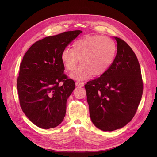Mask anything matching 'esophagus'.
<instances>
[{
	"mask_svg": "<svg viewBox=\"0 0 157 157\" xmlns=\"http://www.w3.org/2000/svg\"><path fill=\"white\" fill-rule=\"evenodd\" d=\"M84 85V82H76V86H78V87H83Z\"/></svg>",
	"mask_w": 157,
	"mask_h": 157,
	"instance_id": "34e87169",
	"label": "esophagus"
}]
</instances>
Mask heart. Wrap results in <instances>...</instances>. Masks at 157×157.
Instances as JSON below:
<instances>
[{
	"label": "heart",
	"instance_id": "b5f03b06",
	"mask_svg": "<svg viewBox=\"0 0 157 157\" xmlns=\"http://www.w3.org/2000/svg\"><path fill=\"white\" fill-rule=\"evenodd\" d=\"M116 44L106 36L86 35L76 40L72 48H65L61 52V59L65 69L73 71L71 74L75 80H83L90 76L98 77L105 73L110 67L116 54Z\"/></svg>",
	"mask_w": 157,
	"mask_h": 157
}]
</instances>
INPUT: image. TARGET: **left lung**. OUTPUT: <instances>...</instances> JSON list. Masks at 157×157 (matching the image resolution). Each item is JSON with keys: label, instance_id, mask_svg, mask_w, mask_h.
Here are the masks:
<instances>
[{"label": "left lung", "instance_id": "1", "mask_svg": "<svg viewBox=\"0 0 157 157\" xmlns=\"http://www.w3.org/2000/svg\"><path fill=\"white\" fill-rule=\"evenodd\" d=\"M115 39L117 52L110 67L84 85L92 122L99 129L109 132L130 122L144 89L140 65L134 51L120 38Z\"/></svg>", "mask_w": 157, "mask_h": 157}]
</instances>
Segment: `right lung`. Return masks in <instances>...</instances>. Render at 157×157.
<instances>
[{"instance_id":"add662e5","label":"right lung","mask_w":157,"mask_h":157,"mask_svg":"<svg viewBox=\"0 0 157 157\" xmlns=\"http://www.w3.org/2000/svg\"><path fill=\"white\" fill-rule=\"evenodd\" d=\"M81 33L67 31L45 37L23 56L17 79L19 101L25 115L38 127L55 128L63 120L75 83L63 73L61 54Z\"/></svg>"}]
</instances>
